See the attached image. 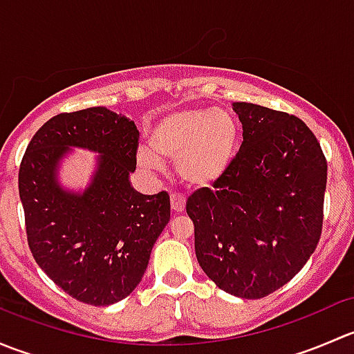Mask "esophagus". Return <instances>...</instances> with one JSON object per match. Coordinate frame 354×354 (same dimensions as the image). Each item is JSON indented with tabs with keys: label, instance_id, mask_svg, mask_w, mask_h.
Listing matches in <instances>:
<instances>
[{
	"label": "esophagus",
	"instance_id": "1",
	"mask_svg": "<svg viewBox=\"0 0 354 354\" xmlns=\"http://www.w3.org/2000/svg\"><path fill=\"white\" fill-rule=\"evenodd\" d=\"M171 209L174 214L185 212V198L178 197V195H171Z\"/></svg>",
	"mask_w": 354,
	"mask_h": 354
}]
</instances>
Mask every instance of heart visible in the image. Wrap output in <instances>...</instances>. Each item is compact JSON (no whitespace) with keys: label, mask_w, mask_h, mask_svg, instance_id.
Segmentation results:
<instances>
[{"label":"heart","mask_w":354,"mask_h":354,"mask_svg":"<svg viewBox=\"0 0 354 354\" xmlns=\"http://www.w3.org/2000/svg\"><path fill=\"white\" fill-rule=\"evenodd\" d=\"M240 127L227 111L195 108L166 114L149 131L151 150L140 149L144 169L176 162L178 178L190 188H209L230 173L238 152Z\"/></svg>","instance_id":"b5f03b06"}]
</instances>
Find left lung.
I'll list each match as a JSON object with an SVG mask.
<instances>
[{
  "instance_id": "left-lung-1",
  "label": "left lung",
  "mask_w": 354,
  "mask_h": 354,
  "mask_svg": "<svg viewBox=\"0 0 354 354\" xmlns=\"http://www.w3.org/2000/svg\"><path fill=\"white\" fill-rule=\"evenodd\" d=\"M243 142L230 173L187 200L195 253L223 291L259 299L283 288L322 234L327 160L295 114L233 102Z\"/></svg>"
}]
</instances>
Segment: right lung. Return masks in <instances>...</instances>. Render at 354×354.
Wrapping results in <instances>:
<instances>
[{
    "mask_svg": "<svg viewBox=\"0 0 354 354\" xmlns=\"http://www.w3.org/2000/svg\"><path fill=\"white\" fill-rule=\"evenodd\" d=\"M138 138L133 121L106 108L62 113L35 131L20 162L28 248L63 291L87 305L127 298L169 223V195H142L128 181L137 167ZM68 147L102 154L84 194L65 192L55 181L57 160Z\"/></svg>",
    "mask_w": 354,
    "mask_h": 354,
    "instance_id": "add662e5",
    "label": "right lung"
}]
</instances>
